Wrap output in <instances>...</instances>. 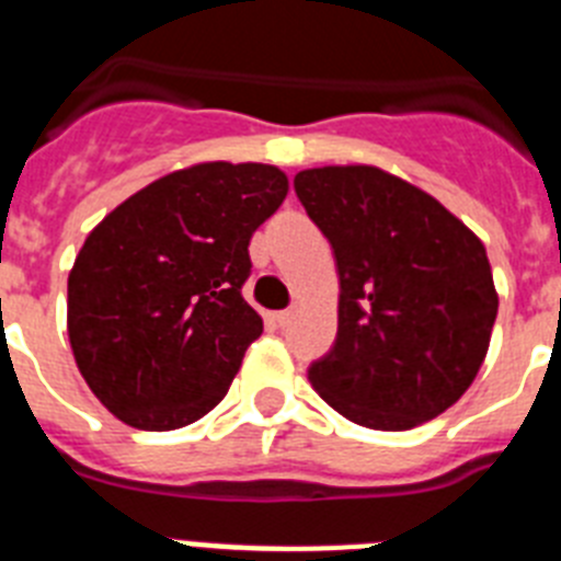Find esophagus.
Returning a JSON list of instances; mask_svg holds the SVG:
<instances>
[{
	"mask_svg": "<svg viewBox=\"0 0 561 561\" xmlns=\"http://www.w3.org/2000/svg\"><path fill=\"white\" fill-rule=\"evenodd\" d=\"M291 317H295V311L291 309H284V311H275V323L284 329V325L291 323Z\"/></svg>",
	"mask_w": 561,
	"mask_h": 561,
	"instance_id": "1",
	"label": "esophagus"
}]
</instances>
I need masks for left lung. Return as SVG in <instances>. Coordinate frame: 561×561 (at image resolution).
<instances>
[{"mask_svg": "<svg viewBox=\"0 0 561 561\" xmlns=\"http://www.w3.org/2000/svg\"><path fill=\"white\" fill-rule=\"evenodd\" d=\"M295 193L329 238L340 325L314 390L370 430H413L466 393L497 317L485 247L447 207L370 165L300 171Z\"/></svg>", "mask_w": 561, "mask_h": 561, "instance_id": "obj_1", "label": "left lung"}]
</instances>
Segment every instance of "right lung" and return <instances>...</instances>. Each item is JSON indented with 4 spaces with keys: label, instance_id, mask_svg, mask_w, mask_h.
Listing matches in <instances>:
<instances>
[{
    "label": "right lung",
    "instance_id": "add662e5",
    "mask_svg": "<svg viewBox=\"0 0 561 561\" xmlns=\"http://www.w3.org/2000/svg\"><path fill=\"white\" fill-rule=\"evenodd\" d=\"M289 180L261 162H202L128 196L89 232L67 284L78 370L134 430L199 421L230 390L264 320L241 295L250 238Z\"/></svg>",
    "mask_w": 561,
    "mask_h": 561
}]
</instances>
